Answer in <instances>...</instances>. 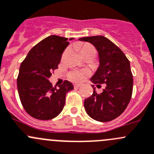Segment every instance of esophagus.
<instances>
[{
  "label": "esophagus",
  "mask_w": 154,
  "mask_h": 154,
  "mask_svg": "<svg viewBox=\"0 0 154 154\" xmlns=\"http://www.w3.org/2000/svg\"><path fill=\"white\" fill-rule=\"evenodd\" d=\"M80 86H81V85H80V84H74V87L75 88V89H77V88L80 87Z\"/></svg>",
  "instance_id": "34e87169"
}]
</instances>
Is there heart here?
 <instances>
[{"mask_svg": "<svg viewBox=\"0 0 154 154\" xmlns=\"http://www.w3.org/2000/svg\"><path fill=\"white\" fill-rule=\"evenodd\" d=\"M78 49L82 56L85 58H93L95 56L96 50L95 48L90 44L84 43L79 44ZM89 74V71H74L68 74V78L73 82H81Z\"/></svg>", "mask_w": 154, "mask_h": 154, "instance_id": "obj_1", "label": "heart"}]
</instances>
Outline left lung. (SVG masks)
<instances>
[{"label": "left lung", "instance_id": "1", "mask_svg": "<svg viewBox=\"0 0 154 154\" xmlns=\"http://www.w3.org/2000/svg\"><path fill=\"white\" fill-rule=\"evenodd\" d=\"M92 44L99 56V66L91 81L97 86L105 84L98 94L94 85L93 93L85 99L84 107L91 118L99 122H108L119 117L125 110L132 98L133 76L130 63L117 46L104 36L80 38Z\"/></svg>", "mask_w": 154, "mask_h": 154}]
</instances>
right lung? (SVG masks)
Masks as SVG:
<instances>
[{
	"label": "right lung",
	"mask_w": 154,
	"mask_h": 154,
	"mask_svg": "<svg viewBox=\"0 0 154 154\" xmlns=\"http://www.w3.org/2000/svg\"><path fill=\"white\" fill-rule=\"evenodd\" d=\"M68 44L66 37L50 35L34 46L21 63L18 92L24 109L34 118L48 120L57 117L65 106L67 92L74 89L68 80L59 89L49 80Z\"/></svg>",
	"instance_id": "obj_1"
}]
</instances>
